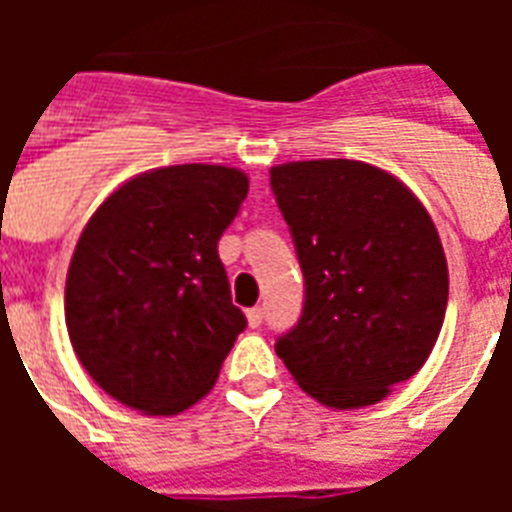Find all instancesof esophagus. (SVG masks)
I'll return each instance as SVG.
<instances>
[{
	"label": "esophagus",
	"mask_w": 512,
	"mask_h": 512,
	"mask_svg": "<svg viewBox=\"0 0 512 512\" xmlns=\"http://www.w3.org/2000/svg\"><path fill=\"white\" fill-rule=\"evenodd\" d=\"M247 321H249V327H252V329L260 327V324H263V308H260V305H257V308H249Z\"/></svg>",
	"instance_id": "1"
}]
</instances>
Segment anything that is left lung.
Here are the masks:
<instances>
[{
  "instance_id": "left-lung-1",
  "label": "left lung",
  "mask_w": 512,
  "mask_h": 512,
  "mask_svg": "<svg viewBox=\"0 0 512 512\" xmlns=\"http://www.w3.org/2000/svg\"><path fill=\"white\" fill-rule=\"evenodd\" d=\"M271 191L305 279L303 313L276 353L321 404H377L420 372L444 324L436 225L404 183L350 159L279 164Z\"/></svg>"
}]
</instances>
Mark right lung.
Returning a JSON list of instances; mask_svg holds the SVG:
<instances>
[{
  "label": "right lung",
  "instance_id": "1",
  "mask_svg": "<svg viewBox=\"0 0 512 512\" xmlns=\"http://www.w3.org/2000/svg\"><path fill=\"white\" fill-rule=\"evenodd\" d=\"M244 172L177 164L132 177L79 236L66 327L92 380L146 414H177L215 385L247 327L217 241L247 199Z\"/></svg>",
  "mask_w": 512,
  "mask_h": 512
}]
</instances>
